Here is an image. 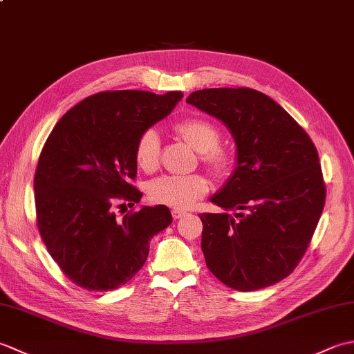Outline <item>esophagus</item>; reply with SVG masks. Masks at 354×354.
Instances as JSON below:
<instances>
[{
    "label": "esophagus",
    "mask_w": 354,
    "mask_h": 354,
    "mask_svg": "<svg viewBox=\"0 0 354 354\" xmlns=\"http://www.w3.org/2000/svg\"><path fill=\"white\" fill-rule=\"evenodd\" d=\"M187 213L184 212V209H178V208H175L171 212V216H173V219H181V217H184Z\"/></svg>",
    "instance_id": "34e87169"
}]
</instances>
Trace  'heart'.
<instances>
[{"mask_svg":"<svg viewBox=\"0 0 354 354\" xmlns=\"http://www.w3.org/2000/svg\"><path fill=\"white\" fill-rule=\"evenodd\" d=\"M175 132L201 153V161L214 175H225L234 155L231 150L219 145L221 131L214 123L205 118H184L175 124ZM135 162L142 171H153L160 164L161 138L155 129H146L140 133L133 147ZM208 179L201 173L193 175H165L153 179L147 187L149 198L155 204L173 208H187L208 192Z\"/></svg>","mask_w":354,"mask_h":354,"instance_id":"heart-1","label":"heart"}]
</instances>
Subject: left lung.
Wrapping results in <instances>:
<instances>
[{
	"label": "left lung",
	"instance_id": "1",
	"mask_svg": "<svg viewBox=\"0 0 354 354\" xmlns=\"http://www.w3.org/2000/svg\"><path fill=\"white\" fill-rule=\"evenodd\" d=\"M185 102L219 118L237 146L236 170L209 198L223 212L199 216L208 269L240 292L281 281L303 259L324 209L317 147L280 104L255 89L208 88Z\"/></svg>",
	"mask_w": 354,
	"mask_h": 354
}]
</instances>
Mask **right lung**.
Here are the masks:
<instances>
[{"label": "right lung", "instance_id": "right-lung-1", "mask_svg": "<svg viewBox=\"0 0 354 354\" xmlns=\"http://www.w3.org/2000/svg\"><path fill=\"white\" fill-rule=\"evenodd\" d=\"M181 91H103L86 97L56 123L35 173L36 222L62 272L86 290L126 284L145 265L149 242L171 223L165 205L123 219L115 205L138 204L135 141L167 117Z\"/></svg>", "mask_w": 354, "mask_h": 354}]
</instances>
